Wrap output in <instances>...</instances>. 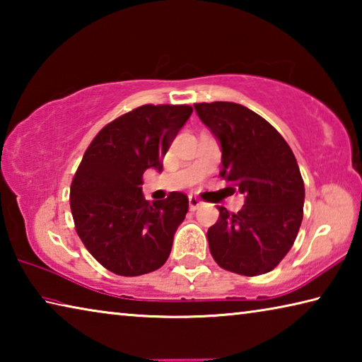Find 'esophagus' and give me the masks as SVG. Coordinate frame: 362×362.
Segmentation results:
<instances>
[{"label":"esophagus","mask_w":362,"mask_h":362,"mask_svg":"<svg viewBox=\"0 0 362 362\" xmlns=\"http://www.w3.org/2000/svg\"><path fill=\"white\" fill-rule=\"evenodd\" d=\"M188 204H189V211H196L203 206V201H201L198 196H189L188 198Z\"/></svg>","instance_id":"esophagus-1"}]
</instances>
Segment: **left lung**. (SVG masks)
Here are the masks:
<instances>
[{
	"label": "left lung",
	"instance_id": "1",
	"mask_svg": "<svg viewBox=\"0 0 362 362\" xmlns=\"http://www.w3.org/2000/svg\"><path fill=\"white\" fill-rule=\"evenodd\" d=\"M222 145L220 177L246 196L240 212L218 206L207 230L214 260L226 272L259 276L289 252L303 218L305 185L284 137L252 110L233 102L194 103Z\"/></svg>",
	"mask_w": 362,
	"mask_h": 362
}]
</instances>
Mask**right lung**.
Returning a JSON list of instances; mask_svg holds the SVG:
<instances>
[{
    "mask_svg": "<svg viewBox=\"0 0 362 362\" xmlns=\"http://www.w3.org/2000/svg\"><path fill=\"white\" fill-rule=\"evenodd\" d=\"M189 105H142L102 127L84 151L71 182L75 230L90 255L119 276H140L166 263L174 233L188 212V196L173 192L148 203L146 169H163Z\"/></svg>",
    "mask_w": 362,
    "mask_h": 362,
    "instance_id": "right-lung-1",
    "label": "right lung"
}]
</instances>
